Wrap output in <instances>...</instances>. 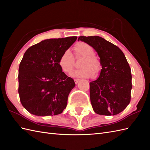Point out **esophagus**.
Wrapping results in <instances>:
<instances>
[{
	"label": "esophagus",
	"mask_w": 150,
	"mask_h": 150,
	"mask_svg": "<svg viewBox=\"0 0 150 150\" xmlns=\"http://www.w3.org/2000/svg\"><path fill=\"white\" fill-rule=\"evenodd\" d=\"M74 82H75V83H76V84H77L78 83L79 81V79H76H76H74Z\"/></svg>",
	"instance_id": "1"
}]
</instances>
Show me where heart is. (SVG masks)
Masks as SVG:
<instances>
[{
    "instance_id": "heart-1",
    "label": "heart",
    "mask_w": 150,
    "mask_h": 150,
    "mask_svg": "<svg viewBox=\"0 0 150 150\" xmlns=\"http://www.w3.org/2000/svg\"><path fill=\"white\" fill-rule=\"evenodd\" d=\"M76 58H82L79 67L72 72L73 76L80 78H91L94 75L97 76L101 70V62L95 56L94 50L92 46L83 42L77 43L74 47ZM59 66L62 71L70 74L74 69L75 62L73 55L69 50H66L62 53L58 60Z\"/></svg>"
}]
</instances>
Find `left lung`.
I'll use <instances>...</instances> for the list:
<instances>
[{"label": "left lung", "mask_w": 150, "mask_h": 150, "mask_svg": "<svg viewBox=\"0 0 150 150\" xmlns=\"http://www.w3.org/2000/svg\"><path fill=\"white\" fill-rule=\"evenodd\" d=\"M78 40L91 45L98 52L102 69L97 80L90 83V98L96 114L115 115L130 102L131 69L117 46L100 36H81Z\"/></svg>", "instance_id": "8db88e82"}]
</instances>
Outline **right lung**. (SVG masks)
I'll return each mask as SVG.
<instances>
[{
	"mask_svg": "<svg viewBox=\"0 0 150 150\" xmlns=\"http://www.w3.org/2000/svg\"><path fill=\"white\" fill-rule=\"evenodd\" d=\"M76 39L77 36L45 40L24 53L18 69V94L29 113L55 115L66 108L75 83L62 72L58 60Z\"/></svg>",
	"mask_w": 150,
	"mask_h": 150,
	"instance_id": "1",
	"label": "right lung"
}]
</instances>
